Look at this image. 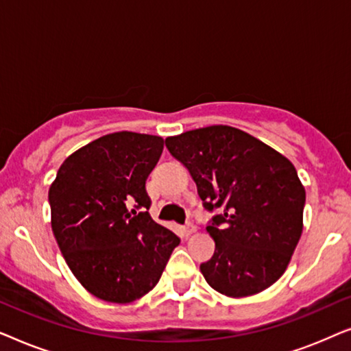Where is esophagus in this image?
<instances>
[{"label": "esophagus", "instance_id": "esophagus-1", "mask_svg": "<svg viewBox=\"0 0 351 351\" xmlns=\"http://www.w3.org/2000/svg\"><path fill=\"white\" fill-rule=\"evenodd\" d=\"M196 232V228H195V225H191V223H189L186 225V227H184V230H182V233H184V237H191V234H193Z\"/></svg>", "mask_w": 351, "mask_h": 351}]
</instances>
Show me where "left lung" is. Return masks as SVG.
Wrapping results in <instances>:
<instances>
[{"mask_svg": "<svg viewBox=\"0 0 351 351\" xmlns=\"http://www.w3.org/2000/svg\"><path fill=\"white\" fill-rule=\"evenodd\" d=\"M166 148L193 177L213 217L215 243L199 270L228 297L265 291L289 265L304 228L305 189L292 162L251 134L208 126L167 137Z\"/></svg>", "mask_w": 351, "mask_h": 351, "instance_id": "1", "label": "left lung"}]
</instances>
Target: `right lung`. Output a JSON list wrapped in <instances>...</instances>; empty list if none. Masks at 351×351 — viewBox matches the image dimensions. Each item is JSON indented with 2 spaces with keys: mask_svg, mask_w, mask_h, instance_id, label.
<instances>
[{
  "mask_svg": "<svg viewBox=\"0 0 351 351\" xmlns=\"http://www.w3.org/2000/svg\"><path fill=\"white\" fill-rule=\"evenodd\" d=\"M162 147L160 136L107 134L71 153L51 184L60 252L84 289L105 302L131 304L148 294L180 243L148 214L145 182Z\"/></svg>",
  "mask_w": 351,
  "mask_h": 351,
  "instance_id": "obj_1",
  "label": "right lung"
}]
</instances>
